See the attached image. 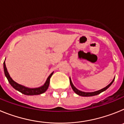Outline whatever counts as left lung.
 <instances>
[{
  "mask_svg": "<svg viewBox=\"0 0 124 124\" xmlns=\"http://www.w3.org/2000/svg\"><path fill=\"white\" fill-rule=\"evenodd\" d=\"M114 79H115V78H114V79L112 81V82L109 84V85H107L106 87L101 89V90L97 91H94V92H91V93H87V92H83V91H81L79 90V89H78L76 88L74 85H73V83H72L71 81V78H70V84H71V86L73 90L74 91V92L76 93V94H77L78 95H79V96H83V97H89V96H96V95L97 94H99L100 93H102L103 91H106L107 89L109 88V87L110 86V85L113 83Z\"/></svg>",
  "mask_w": 124,
  "mask_h": 124,
  "instance_id": "left-lung-1",
  "label": "left lung"
}]
</instances>
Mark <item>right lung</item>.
<instances>
[{"mask_svg":"<svg viewBox=\"0 0 124 124\" xmlns=\"http://www.w3.org/2000/svg\"><path fill=\"white\" fill-rule=\"evenodd\" d=\"M4 70L5 76H6L8 83L10 84L11 86H12L17 91L20 92V93L23 94L27 95V96L39 95L41 94H43V93H44L48 89V88L49 84H50V78L51 77V76L53 74V73H51L50 74V76L48 77L46 81L45 84L43 86L38 87H35V88H30V87H25V86H23V85H21V84L16 83V82L14 81V80L12 79V78L10 77V76L9 73H8V71H7V69L6 68L5 61L4 62Z\"/></svg>","mask_w":124,"mask_h":124,"instance_id":"right-lung-1","label":"right lung"}]
</instances>
